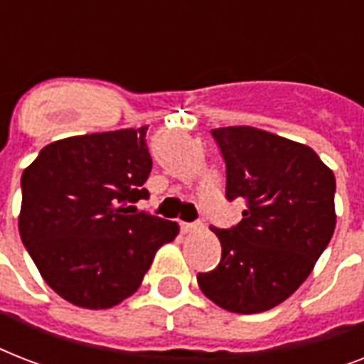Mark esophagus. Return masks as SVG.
I'll return each mask as SVG.
<instances>
[{
    "label": "esophagus",
    "mask_w": 364,
    "mask_h": 364,
    "mask_svg": "<svg viewBox=\"0 0 364 364\" xmlns=\"http://www.w3.org/2000/svg\"><path fill=\"white\" fill-rule=\"evenodd\" d=\"M198 228H202V223L196 221V223H181V230L185 234L187 232H194V230H198Z\"/></svg>",
    "instance_id": "obj_1"
}]
</instances>
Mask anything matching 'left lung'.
Masks as SVG:
<instances>
[{
  "label": "left lung",
  "instance_id": "1",
  "mask_svg": "<svg viewBox=\"0 0 364 364\" xmlns=\"http://www.w3.org/2000/svg\"><path fill=\"white\" fill-rule=\"evenodd\" d=\"M227 171L225 196L242 200L236 227L211 230L221 260L200 272L202 293L234 314L282 304L333 238L334 173L314 149L251 126L211 130Z\"/></svg>",
  "mask_w": 364,
  "mask_h": 364
}]
</instances>
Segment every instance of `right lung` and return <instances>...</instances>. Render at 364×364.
<instances>
[{
  "label": "right lung",
  "instance_id": "obj_1",
  "mask_svg": "<svg viewBox=\"0 0 364 364\" xmlns=\"http://www.w3.org/2000/svg\"><path fill=\"white\" fill-rule=\"evenodd\" d=\"M147 126L65 137L22 173L20 238L48 287L88 310L136 293L177 223L136 211L153 159Z\"/></svg>",
  "mask_w": 364,
  "mask_h": 364
}]
</instances>
